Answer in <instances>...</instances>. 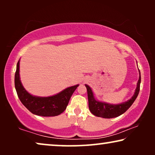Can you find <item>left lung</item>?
Segmentation results:
<instances>
[{"mask_svg":"<svg viewBox=\"0 0 155 155\" xmlns=\"http://www.w3.org/2000/svg\"><path fill=\"white\" fill-rule=\"evenodd\" d=\"M141 77L140 75V78L137 84V87L135 90V92L132 98L129 99L128 101L124 102L120 104H109L104 102H100L97 101L94 99L92 91L88 85L85 84L87 90V97H88V103L89 109H90L91 113L94 114V116L98 117H102L105 118H111L118 117L125 113L129 108L133 104L135 99L137 98V95L140 92V85Z\"/></svg>","mask_w":155,"mask_h":155,"instance_id":"obj_1","label":"left lung"}]
</instances>
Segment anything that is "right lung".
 Instances as JSON below:
<instances>
[{
  "mask_svg": "<svg viewBox=\"0 0 155 155\" xmlns=\"http://www.w3.org/2000/svg\"><path fill=\"white\" fill-rule=\"evenodd\" d=\"M20 61L17 64L15 75V87L17 94L22 104L31 113L41 116H56L66 109L70 99L79 84L70 87L56 95L48 97H39L31 95L23 87L20 80Z\"/></svg>",
  "mask_w": 155,
  "mask_h": 155,
  "instance_id": "obj_1",
  "label": "right lung"
}]
</instances>
